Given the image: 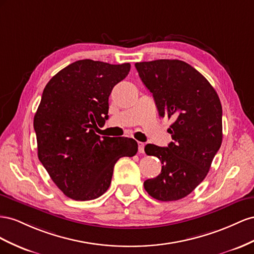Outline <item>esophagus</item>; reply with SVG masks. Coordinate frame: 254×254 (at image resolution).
I'll return each mask as SVG.
<instances>
[{"label": "esophagus", "instance_id": "obj_1", "mask_svg": "<svg viewBox=\"0 0 254 254\" xmlns=\"http://www.w3.org/2000/svg\"><path fill=\"white\" fill-rule=\"evenodd\" d=\"M138 151L139 153H144V143L143 142H138Z\"/></svg>", "mask_w": 254, "mask_h": 254}]
</instances>
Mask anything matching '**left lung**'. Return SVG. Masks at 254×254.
<instances>
[{
    "label": "left lung",
    "instance_id": "left-lung-1",
    "mask_svg": "<svg viewBox=\"0 0 254 254\" xmlns=\"http://www.w3.org/2000/svg\"><path fill=\"white\" fill-rule=\"evenodd\" d=\"M144 86L153 95L162 118L173 122L168 147L148 143L147 155L162 162L156 178L144 190L156 200L176 201L190 194L206 177L222 142V107L207 79L179 60L136 63Z\"/></svg>",
    "mask_w": 254,
    "mask_h": 254
}]
</instances>
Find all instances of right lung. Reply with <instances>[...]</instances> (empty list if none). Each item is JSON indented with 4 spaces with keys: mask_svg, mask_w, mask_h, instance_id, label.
Wrapping results in <instances>:
<instances>
[{
    "mask_svg": "<svg viewBox=\"0 0 254 254\" xmlns=\"http://www.w3.org/2000/svg\"><path fill=\"white\" fill-rule=\"evenodd\" d=\"M131 64L82 60L50 79L34 117L38 158L56 186L77 200H93L111 185L114 166L134 156L138 144L127 137L100 136L108 98Z\"/></svg>",
    "mask_w": 254,
    "mask_h": 254,
    "instance_id": "obj_1",
    "label": "right lung"
}]
</instances>
